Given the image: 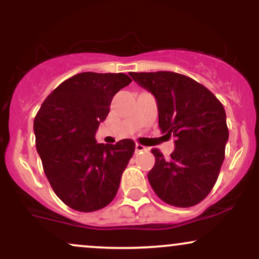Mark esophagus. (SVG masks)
I'll list each match as a JSON object with an SVG mask.
<instances>
[{
    "label": "esophagus",
    "mask_w": 259,
    "mask_h": 259,
    "mask_svg": "<svg viewBox=\"0 0 259 259\" xmlns=\"http://www.w3.org/2000/svg\"><path fill=\"white\" fill-rule=\"evenodd\" d=\"M148 147L144 146V145H140V144H136L135 145V152H142V151H147Z\"/></svg>",
    "instance_id": "esophagus-1"
}]
</instances>
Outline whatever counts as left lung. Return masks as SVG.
Here are the masks:
<instances>
[{
	"instance_id": "left-lung-1",
	"label": "left lung",
	"mask_w": 259,
	"mask_h": 259,
	"mask_svg": "<svg viewBox=\"0 0 259 259\" xmlns=\"http://www.w3.org/2000/svg\"><path fill=\"white\" fill-rule=\"evenodd\" d=\"M130 75L156 97L162 133L175 136L169 159L158 148L151 151L156 163L147 177L153 191L174 207L200 203L214 186L225 157L229 130L224 107L206 86L183 74Z\"/></svg>"
}]
</instances>
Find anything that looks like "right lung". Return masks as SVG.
<instances>
[{
	"label": "right lung",
	"mask_w": 259,
	"mask_h": 259,
	"mask_svg": "<svg viewBox=\"0 0 259 259\" xmlns=\"http://www.w3.org/2000/svg\"><path fill=\"white\" fill-rule=\"evenodd\" d=\"M132 82L124 73L73 75L47 96L34 119L35 144L55 194L68 207L95 212L113 201L135 142L97 144L112 99Z\"/></svg>",
	"instance_id": "obj_1"
}]
</instances>
